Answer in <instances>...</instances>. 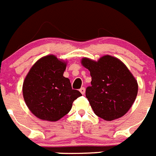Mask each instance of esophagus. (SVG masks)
<instances>
[{
	"label": "esophagus",
	"mask_w": 156,
	"mask_h": 156,
	"mask_svg": "<svg viewBox=\"0 0 156 156\" xmlns=\"http://www.w3.org/2000/svg\"><path fill=\"white\" fill-rule=\"evenodd\" d=\"M79 91H80L81 94H84L85 92H86V89H85L84 87H82V88L79 90Z\"/></svg>",
	"instance_id": "1"
}]
</instances>
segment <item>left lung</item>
Segmentation results:
<instances>
[{
	"instance_id": "left-lung-1",
	"label": "left lung",
	"mask_w": 156,
	"mask_h": 156,
	"mask_svg": "<svg viewBox=\"0 0 156 156\" xmlns=\"http://www.w3.org/2000/svg\"><path fill=\"white\" fill-rule=\"evenodd\" d=\"M92 78L86 90L94 113L105 120L120 118L130 109L138 93V84L133 74L120 59L105 55L98 61L82 59Z\"/></svg>"
}]
</instances>
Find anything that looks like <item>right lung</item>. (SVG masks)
<instances>
[{
    "label": "right lung",
    "instance_id": "add662e5",
    "mask_svg": "<svg viewBox=\"0 0 156 156\" xmlns=\"http://www.w3.org/2000/svg\"><path fill=\"white\" fill-rule=\"evenodd\" d=\"M66 67V62L50 55L40 58L27 73L23 83V99L38 118L60 120L70 112L74 101L82 96L63 76Z\"/></svg>",
    "mask_w": 156,
    "mask_h": 156
}]
</instances>
